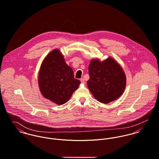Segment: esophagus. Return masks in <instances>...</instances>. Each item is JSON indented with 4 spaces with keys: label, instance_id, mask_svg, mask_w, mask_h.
Instances as JSON below:
<instances>
[{
    "label": "esophagus",
    "instance_id": "34e87169",
    "mask_svg": "<svg viewBox=\"0 0 159 159\" xmlns=\"http://www.w3.org/2000/svg\"><path fill=\"white\" fill-rule=\"evenodd\" d=\"M80 82H81L82 84H85V82L84 79H80Z\"/></svg>",
    "mask_w": 159,
    "mask_h": 159
}]
</instances>
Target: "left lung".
<instances>
[{
  "mask_svg": "<svg viewBox=\"0 0 159 159\" xmlns=\"http://www.w3.org/2000/svg\"><path fill=\"white\" fill-rule=\"evenodd\" d=\"M89 72L90 79L87 85L98 101L107 104L123 94L126 87V76L122 67L113 58L109 57L102 61L92 60Z\"/></svg>",
  "mask_w": 159,
  "mask_h": 159,
  "instance_id": "8db88e82",
  "label": "left lung"
}]
</instances>
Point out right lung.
Listing matches in <instances>:
<instances>
[{
	"label": "right lung",
	"instance_id": "1",
	"mask_svg": "<svg viewBox=\"0 0 159 159\" xmlns=\"http://www.w3.org/2000/svg\"><path fill=\"white\" fill-rule=\"evenodd\" d=\"M38 82L42 95L58 105L67 102L80 84L74 78L72 69L66 63L58 49L52 50L43 60Z\"/></svg>",
	"mask_w": 159,
	"mask_h": 159
}]
</instances>
